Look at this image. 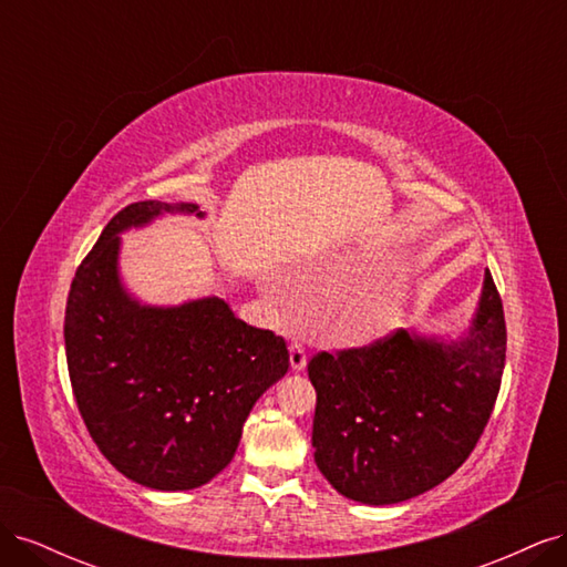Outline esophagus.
I'll return each instance as SVG.
<instances>
[{
	"label": "esophagus",
	"instance_id": "34e87169",
	"mask_svg": "<svg viewBox=\"0 0 567 567\" xmlns=\"http://www.w3.org/2000/svg\"><path fill=\"white\" fill-rule=\"evenodd\" d=\"M305 367H307V352L300 342H293V346H290V369L302 371Z\"/></svg>",
	"mask_w": 567,
	"mask_h": 567
}]
</instances>
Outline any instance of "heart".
<instances>
[{
	"instance_id": "heart-1",
	"label": "heart",
	"mask_w": 567,
	"mask_h": 567,
	"mask_svg": "<svg viewBox=\"0 0 567 567\" xmlns=\"http://www.w3.org/2000/svg\"><path fill=\"white\" fill-rule=\"evenodd\" d=\"M400 298L385 284H373L359 290L350 302L348 319L352 323V333L357 338H373L398 321Z\"/></svg>"
}]
</instances>
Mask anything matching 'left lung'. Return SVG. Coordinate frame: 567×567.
<instances>
[{
  "instance_id": "8db88e82",
  "label": "left lung",
  "mask_w": 567,
  "mask_h": 567,
  "mask_svg": "<svg viewBox=\"0 0 567 567\" xmlns=\"http://www.w3.org/2000/svg\"><path fill=\"white\" fill-rule=\"evenodd\" d=\"M504 362V305L489 271L461 340L398 329L364 348L317 352L307 364L317 468L342 496L371 506L433 489L475 450Z\"/></svg>"
}]
</instances>
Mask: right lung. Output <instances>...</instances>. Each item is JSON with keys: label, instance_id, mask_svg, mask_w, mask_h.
Listing matches in <instances>:
<instances>
[{"label": "right lung", "instance_id": "1", "mask_svg": "<svg viewBox=\"0 0 567 567\" xmlns=\"http://www.w3.org/2000/svg\"><path fill=\"white\" fill-rule=\"evenodd\" d=\"M198 205L132 203L80 262L65 302V359L80 416L111 466L177 492L213 480L257 398L288 371L286 340L219 298L144 307L117 279V234ZM203 215V213H198Z\"/></svg>", "mask_w": 567, "mask_h": 567}]
</instances>
